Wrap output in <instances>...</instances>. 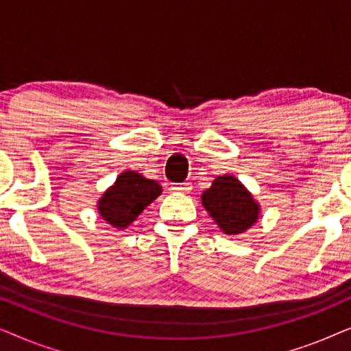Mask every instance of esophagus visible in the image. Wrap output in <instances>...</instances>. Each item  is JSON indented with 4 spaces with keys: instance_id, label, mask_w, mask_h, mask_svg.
<instances>
[{
    "instance_id": "esophagus-1",
    "label": "esophagus",
    "mask_w": 351,
    "mask_h": 351,
    "mask_svg": "<svg viewBox=\"0 0 351 351\" xmlns=\"http://www.w3.org/2000/svg\"><path fill=\"white\" fill-rule=\"evenodd\" d=\"M172 191H177V193H189L191 190L190 182H182V184H172Z\"/></svg>"
}]
</instances>
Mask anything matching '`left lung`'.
<instances>
[{"instance_id": "1", "label": "left lung", "mask_w": 351, "mask_h": 351, "mask_svg": "<svg viewBox=\"0 0 351 351\" xmlns=\"http://www.w3.org/2000/svg\"><path fill=\"white\" fill-rule=\"evenodd\" d=\"M203 206L227 234L246 232L258 215V204L233 176L217 177L201 196Z\"/></svg>"}]
</instances>
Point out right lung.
Segmentation results:
<instances>
[{
  "label": "right lung",
  "mask_w": 351,
  "mask_h": 351,
  "mask_svg": "<svg viewBox=\"0 0 351 351\" xmlns=\"http://www.w3.org/2000/svg\"><path fill=\"white\" fill-rule=\"evenodd\" d=\"M160 195L161 186L155 180L126 171L118 176L114 185L100 198L99 213L113 227L126 228Z\"/></svg>",
  "instance_id": "obj_1"
}]
</instances>
